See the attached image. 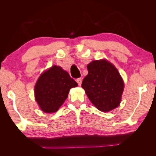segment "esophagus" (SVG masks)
Masks as SVG:
<instances>
[{"label": "esophagus", "instance_id": "esophagus-1", "mask_svg": "<svg viewBox=\"0 0 156 156\" xmlns=\"http://www.w3.org/2000/svg\"><path fill=\"white\" fill-rule=\"evenodd\" d=\"M76 81H77V83H78L79 86H81V83H82V79H81V78H78V79H77Z\"/></svg>", "mask_w": 156, "mask_h": 156}]
</instances>
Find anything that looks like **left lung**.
Returning <instances> with one entry per match:
<instances>
[{
	"mask_svg": "<svg viewBox=\"0 0 156 156\" xmlns=\"http://www.w3.org/2000/svg\"><path fill=\"white\" fill-rule=\"evenodd\" d=\"M88 73L81 87L88 98L101 111L108 112L119 105L124 82L117 69L105 60H94L88 64Z\"/></svg>",
	"mask_w": 156,
	"mask_h": 156,
	"instance_id": "8db88e82",
	"label": "left lung"
}]
</instances>
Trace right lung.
I'll use <instances>...</instances> for the list:
<instances>
[{
    "instance_id": "1",
    "label": "right lung",
    "mask_w": 156,
    "mask_h": 156,
    "mask_svg": "<svg viewBox=\"0 0 156 156\" xmlns=\"http://www.w3.org/2000/svg\"><path fill=\"white\" fill-rule=\"evenodd\" d=\"M77 85L67 72L54 66L37 79L34 88L36 100L45 112H55L64 103L69 90Z\"/></svg>"
}]
</instances>
